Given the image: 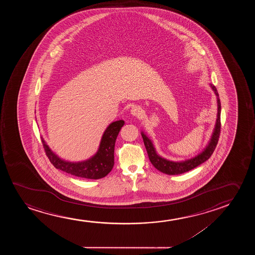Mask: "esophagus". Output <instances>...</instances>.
<instances>
[{
  "label": "esophagus",
  "instance_id": "34e87169",
  "mask_svg": "<svg viewBox=\"0 0 255 255\" xmlns=\"http://www.w3.org/2000/svg\"><path fill=\"white\" fill-rule=\"evenodd\" d=\"M130 114L131 115L134 116V117H137V118H139L143 114V112H142V109L139 106H136V105H134L130 109Z\"/></svg>",
  "mask_w": 255,
  "mask_h": 255
}]
</instances>
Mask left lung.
I'll list each match as a JSON object with an SVG mask.
<instances>
[{
    "label": "left lung",
    "mask_w": 255,
    "mask_h": 255,
    "mask_svg": "<svg viewBox=\"0 0 255 255\" xmlns=\"http://www.w3.org/2000/svg\"><path fill=\"white\" fill-rule=\"evenodd\" d=\"M211 87H212L214 93L217 96L218 114H217L216 125H215V128L213 129V136L211 137L209 143L207 144L206 149L203 150L202 152L199 154L198 156L192 157L188 160L181 161V162H173V161L167 160L164 157H161L159 155H157L151 140L149 139L148 136L144 133H141L150 163L153 164L154 167L156 168L158 171L168 175L182 174L184 172L191 171L192 169L199 166V164L208 160L209 157L212 156V154L213 153V151L216 148L217 143H218L219 137H220V127H221V124H220L221 105H220L219 93H218L216 87L213 84H211Z\"/></svg>",
    "instance_id": "obj_1"
}]
</instances>
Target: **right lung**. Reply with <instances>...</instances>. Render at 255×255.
Segmentation results:
<instances>
[{"label": "right lung", "mask_w": 255, "mask_h": 255, "mask_svg": "<svg viewBox=\"0 0 255 255\" xmlns=\"http://www.w3.org/2000/svg\"><path fill=\"white\" fill-rule=\"evenodd\" d=\"M124 125V120L112 123L102 136L98 152L90 159L83 162L72 163L61 159L49 149L42 137V145L50 163L56 169L80 178L99 179L109 174L113 168L116 139Z\"/></svg>", "instance_id": "1"}]
</instances>
